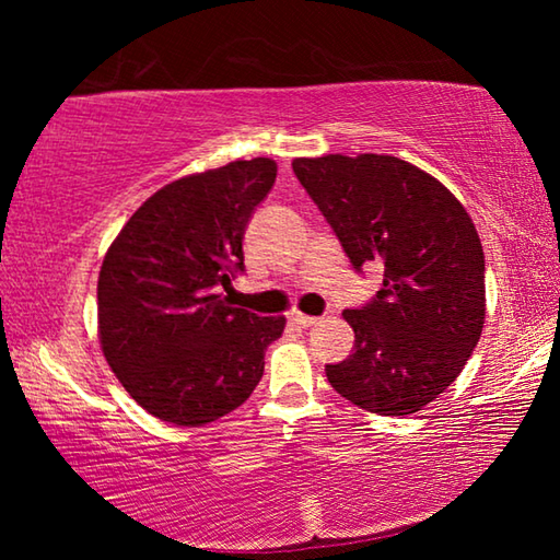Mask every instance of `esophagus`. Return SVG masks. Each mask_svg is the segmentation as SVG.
Listing matches in <instances>:
<instances>
[{"label": "esophagus", "instance_id": "obj_1", "mask_svg": "<svg viewBox=\"0 0 560 560\" xmlns=\"http://www.w3.org/2000/svg\"><path fill=\"white\" fill-rule=\"evenodd\" d=\"M289 324H291V326H299V328H308V326L318 324V318L301 314V311H291V314H289Z\"/></svg>", "mask_w": 560, "mask_h": 560}]
</instances>
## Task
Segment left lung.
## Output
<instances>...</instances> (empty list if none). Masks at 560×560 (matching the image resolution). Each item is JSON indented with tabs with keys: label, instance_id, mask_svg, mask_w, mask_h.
Returning a JSON list of instances; mask_svg holds the SVG:
<instances>
[{
	"label": "left lung",
	"instance_id": "8db88e82",
	"mask_svg": "<svg viewBox=\"0 0 560 560\" xmlns=\"http://www.w3.org/2000/svg\"><path fill=\"white\" fill-rule=\"evenodd\" d=\"M358 273L383 287L343 318L353 353L328 383L368 412L412 415L457 381L485 328V252L471 217L440 179L393 155L291 163Z\"/></svg>",
	"mask_w": 560,
	"mask_h": 560
}]
</instances>
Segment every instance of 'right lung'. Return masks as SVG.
<instances>
[{
	"label": "right lung",
	"instance_id": "obj_1",
	"mask_svg": "<svg viewBox=\"0 0 560 560\" xmlns=\"http://www.w3.org/2000/svg\"><path fill=\"white\" fill-rule=\"evenodd\" d=\"M269 158L189 175L138 207L103 259L98 336L110 371L143 410L200 428L236 410L264 375L283 316L220 296L244 273L242 240L271 192Z\"/></svg>",
	"mask_w": 560,
	"mask_h": 560
}]
</instances>
